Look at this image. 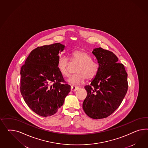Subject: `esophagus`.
<instances>
[{
  "label": "esophagus",
  "instance_id": "34e87169",
  "mask_svg": "<svg viewBox=\"0 0 148 148\" xmlns=\"http://www.w3.org/2000/svg\"><path fill=\"white\" fill-rule=\"evenodd\" d=\"M79 87L74 86H71V90L72 91H76V90H79Z\"/></svg>",
  "mask_w": 148,
  "mask_h": 148
}]
</instances>
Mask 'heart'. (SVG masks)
Masks as SVG:
<instances>
[{"label": "heart", "mask_w": 148, "mask_h": 148, "mask_svg": "<svg viewBox=\"0 0 148 148\" xmlns=\"http://www.w3.org/2000/svg\"><path fill=\"white\" fill-rule=\"evenodd\" d=\"M73 61L79 63L76 67V74L73 75L68 79V82L73 85H79L84 82L86 79L91 80L97 76L99 66L97 62L92 60L90 54L84 50H77L72 53ZM69 59L65 56H61L58 61V71L63 76H69Z\"/></svg>", "instance_id": "obj_1"}]
</instances>
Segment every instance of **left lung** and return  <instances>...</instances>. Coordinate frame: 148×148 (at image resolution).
Instances as JSON below:
<instances>
[{"instance_id": "1", "label": "left lung", "mask_w": 148, "mask_h": 148, "mask_svg": "<svg viewBox=\"0 0 148 148\" xmlns=\"http://www.w3.org/2000/svg\"><path fill=\"white\" fill-rule=\"evenodd\" d=\"M92 53L99 69L90 85L85 87L87 95L82 108L88 116L99 119L112 114L121 104L128 89L127 74L112 51L98 48Z\"/></svg>"}]
</instances>
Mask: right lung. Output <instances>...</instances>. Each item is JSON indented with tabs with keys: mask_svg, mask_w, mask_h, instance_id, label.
<instances>
[{
	"mask_svg": "<svg viewBox=\"0 0 148 148\" xmlns=\"http://www.w3.org/2000/svg\"><path fill=\"white\" fill-rule=\"evenodd\" d=\"M64 45L56 43L32 50L21 69L20 90L25 102L40 116L58 112L71 91L58 68Z\"/></svg>",
	"mask_w": 148,
	"mask_h": 148,
	"instance_id": "add662e5",
	"label": "right lung"
}]
</instances>
